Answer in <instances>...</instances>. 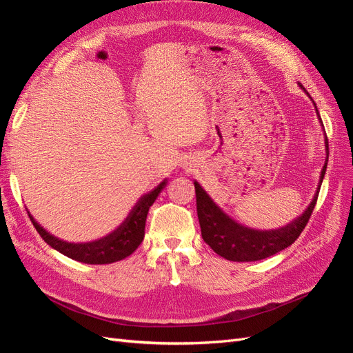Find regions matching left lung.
Instances as JSON below:
<instances>
[{
    "label": "left lung",
    "instance_id": "left-lung-1",
    "mask_svg": "<svg viewBox=\"0 0 353 353\" xmlns=\"http://www.w3.org/2000/svg\"><path fill=\"white\" fill-rule=\"evenodd\" d=\"M301 88H303L301 85ZM306 92V90L303 88ZM307 94V92H306ZM309 95V94H307ZM315 105V103H314ZM315 110L318 109L315 105ZM318 119L321 122V116L318 113ZM323 125V122H321ZM325 150L327 159L325 165L319 176V185L316 193L305 212L301 216L293 219L290 223L279 228V230H253L244 227L237 221L230 218L215 201L210 199L201 185L194 181L196 188V201H197V216L201 228V237L209 244L212 250L218 253L222 258L232 262H254L284 250L288 245L293 244L297 237L305 230L306 223L312 215V210L316 205V199L319 188H321L323 179L325 175L327 162H328V141L325 137Z\"/></svg>",
    "mask_w": 353,
    "mask_h": 353
}]
</instances>
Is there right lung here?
<instances>
[{
    "mask_svg": "<svg viewBox=\"0 0 353 353\" xmlns=\"http://www.w3.org/2000/svg\"><path fill=\"white\" fill-rule=\"evenodd\" d=\"M166 184L168 179H163L157 187H154L152 191H148L147 194L141 196L119 227L109 232L108 236L94 241L69 243L59 237H54L47 230L42 228L29 212L28 213L42 240L48 245H51L52 249L60 252L61 254L82 263H113L128 258V256L132 254L138 245L141 244L144 239V228L148 209H150V206L160 194V191L166 187Z\"/></svg>",
    "mask_w": 353,
    "mask_h": 353,
    "instance_id": "right-lung-1",
    "label": "right lung"
}]
</instances>
